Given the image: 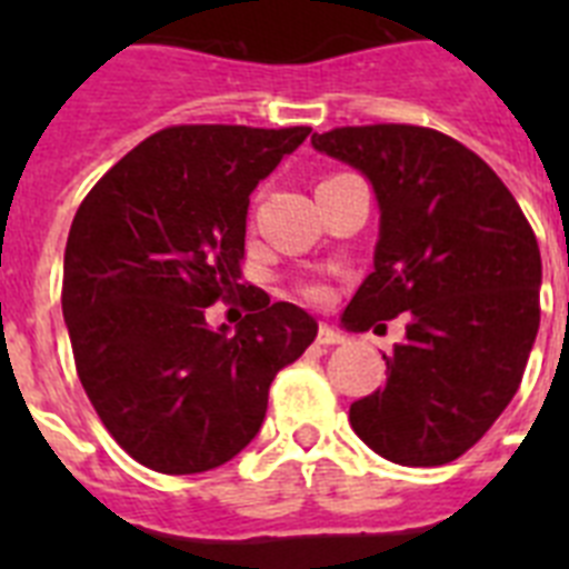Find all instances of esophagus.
Returning a JSON list of instances; mask_svg holds the SVG:
<instances>
[{"mask_svg": "<svg viewBox=\"0 0 569 569\" xmlns=\"http://www.w3.org/2000/svg\"><path fill=\"white\" fill-rule=\"evenodd\" d=\"M341 341H345V336H341L336 328H330L328 321H321V325H319V336H316V345L330 347V345H341Z\"/></svg>", "mask_w": 569, "mask_h": 569, "instance_id": "34e87169", "label": "esophagus"}]
</instances>
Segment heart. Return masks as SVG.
Segmentation results:
<instances>
[{
  "mask_svg": "<svg viewBox=\"0 0 569 569\" xmlns=\"http://www.w3.org/2000/svg\"><path fill=\"white\" fill-rule=\"evenodd\" d=\"M299 293L305 296L308 301H328L330 299L328 284H321V281H301Z\"/></svg>",
  "mask_w": 569,
  "mask_h": 569,
  "instance_id": "obj_1",
  "label": "heart"
}]
</instances>
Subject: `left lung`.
I'll return each instance as SVG.
<instances>
[{"label": "left lung", "mask_w": 569, "mask_h": 569, "mask_svg": "<svg viewBox=\"0 0 569 569\" xmlns=\"http://www.w3.org/2000/svg\"><path fill=\"white\" fill-rule=\"evenodd\" d=\"M379 199L373 273L347 305V330L407 336L385 356L387 381L350 405L370 450L405 467L465 456L510 405L539 333L541 253L527 216L481 156L419 124L313 133Z\"/></svg>", "instance_id": "left-lung-1"}]
</instances>
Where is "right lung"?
Instances as JSON below:
<instances>
[{"label": "right lung", "instance_id": "add662e5", "mask_svg": "<svg viewBox=\"0 0 569 569\" xmlns=\"http://www.w3.org/2000/svg\"><path fill=\"white\" fill-rule=\"evenodd\" d=\"M310 128L173 124L148 136L79 204L62 313L90 405L130 459L168 476L224 465L259 433L268 390L319 325L241 284L256 184ZM241 292L236 335L203 310Z\"/></svg>", "mask_w": 569, "mask_h": 569}]
</instances>
